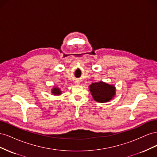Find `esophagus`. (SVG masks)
<instances>
[{
    "instance_id": "obj_1",
    "label": "esophagus",
    "mask_w": 157,
    "mask_h": 157,
    "mask_svg": "<svg viewBox=\"0 0 157 157\" xmlns=\"http://www.w3.org/2000/svg\"><path fill=\"white\" fill-rule=\"evenodd\" d=\"M75 84H78V82H77H77H75Z\"/></svg>"
}]
</instances>
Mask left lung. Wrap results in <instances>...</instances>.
I'll return each instance as SVG.
<instances>
[{"label": "left lung", "instance_id": "left-lung-1", "mask_svg": "<svg viewBox=\"0 0 157 157\" xmlns=\"http://www.w3.org/2000/svg\"><path fill=\"white\" fill-rule=\"evenodd\" d=\"M90 91L94 100L99 103L109 101L115 94V86L103 82L92 83L90 86Z\"/></svg>", "mask_w": 157, "mask_h": 157}]
</instances>
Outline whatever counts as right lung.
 <instances>
[{"mask_svg":"<svg viewBox=\"0 0 157 157\" xmlns=\"http://www.w3.org/2000/svg\"><path fill=\"white\" fill-rule=\"evenodd\" d=\"M52 93L56 95H59L61 94V91L59 88H53L52 89Z\"/></svg>","mask_w":157,"mask_h":157,"instance_id":"add662e5","label":"right lung"}]
</instances>
